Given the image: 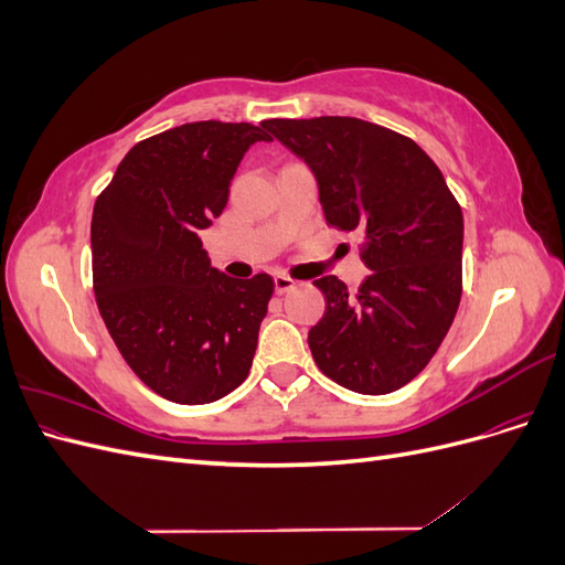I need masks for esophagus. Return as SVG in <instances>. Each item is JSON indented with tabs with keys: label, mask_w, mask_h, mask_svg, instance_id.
<instances>
[{
	"label": "esophagus",
	"mask_w": 565,
	"mask_h": 565,
	"mask_svg": "<svg viewBox=\"0 0 565 565\" xmlns=\"http://www.w3.org/2000/svg\"><path fill=\"white\" fill-rule=\"evenodd\" d=\"M273 285H276V292L278 295H285V292H289V289H295V280L289 278V276H285V273H278L276 278H273Z\"/></svg>",
	"instance_id": "esophagus-1"
}]
</instances>
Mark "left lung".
<instances>
[{"instance_id": "obj_1", "label": "left lung", "mask_w": 565, "mask_h": 565, "mask_svg": "<svg viewBox=\"0 0 565 565\" xmlns=\"http://www.w3.org/2000/svg\"><path fill=\"white\" fill-rule=\"evenodd\" d=\"M318 181L328 224L363 235L370 276L351 295L337 276L313 285L324 316L313 361L344 388L382 396L431 361L461 297L465 218L436 162L407 136L358 117L264 119Z\"/></svg>"}]
</instances>
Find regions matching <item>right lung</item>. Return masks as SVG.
<instances>
[{"label":"right lung","instance_id":"add662e5","mask_svg":"<svg viewBox=\"0 0 565 565\" xmlns=\"http://www.w3.org/2000/svg\"><path fill=\"white\" fill-rule=\"evenodd\" d=\"M262 127L207 119L150 136L94 204L100 318L136 377L167 401L214 403L249 374L276 285L212 268L200 233L224 212L249 146L270 141Z\"/></svg>","mask_w":565,"mask_h":565}]
</instances>
